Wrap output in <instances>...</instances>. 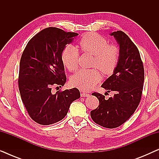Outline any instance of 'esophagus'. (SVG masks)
<instances>
[{
    "label": "esophagus",
    "instance_id": "34e87169",
    "mask_svg": "<svg viewBox=\"0 0 159 159\" xmlns=\"http://www.w3.org/2000/svg\"><path fill=\"white\" fill-rule=\"evenodd\" d=\"M81 96L82 97H88V96H90V94H88V93H84V92H82Z\"/></svg>",
    "mask_w": 159,
    "mask_h": 159
}]
</instances>
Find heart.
I'll use <instances>...</instances> for the list:
<instances>
[{"mask_svg":"<svg viewBox=\"0 0 159 159\" xmlns=\"http://www.w3.org/2000/svg\"><path fill=\"white\" fill-rule=\"evenodd\" d=\"M78 44L82 52L94 56L92 66L96 67L106 75L114 72L120 57L119 48L116 45L108 44L105 38L95 32L84 34ZM79 56L77 48L68 45L63 49L61 58L64 66L69 71H74L78 66ZM101 78V75L96 69H80L71 78V83L82 90H89L100 81Z\"/></svg>","mask_w":159,"mask_h":159,"instance_id":"1","label":"heart"}]
</instances>
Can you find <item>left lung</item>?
<instances>
[{
	"mask_svg": "<svg viewBox=\"0 0 159 159\" xmlns=\"http://www.w3.org/2000/svg\"><path fill=\"white\" fill-rule=\"evenodd\" d=\"M119 44L120 57L114 74L102 84L113 97L105 98L95 92L99 106L90 111L91 118L100 126L113 129L127 121L140 103L144 82V67L140 52L134 43L122 31L111 34Z\"/></svg>",
	"mask_w": 159,
	"mask_h": 159,
	"instance_id": "obj_1",
	"label": "left lung"
}]
</instances>
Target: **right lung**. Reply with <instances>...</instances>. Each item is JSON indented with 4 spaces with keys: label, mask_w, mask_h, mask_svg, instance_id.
<instances>
[{
    "label": "right lung",
    "mask_w": 159,
    "mask_h": 159,
    "mask_svg": "<svg viewBox=\"0 0 159 159\" xmlns=\"http://www.w3.org/2000/svg\"><path fill=\"white\" fill-rule=\"evenodd\" d=\"M76 32L48 27L36 34L26 45L20 60L19 89L28 114L42 125L58 122L66 116L69 106L80 97L74 88L51 93L66 82L61 52L72 42Z\"/></svg>",
    "instance_id": "1"
}]
</instances>
